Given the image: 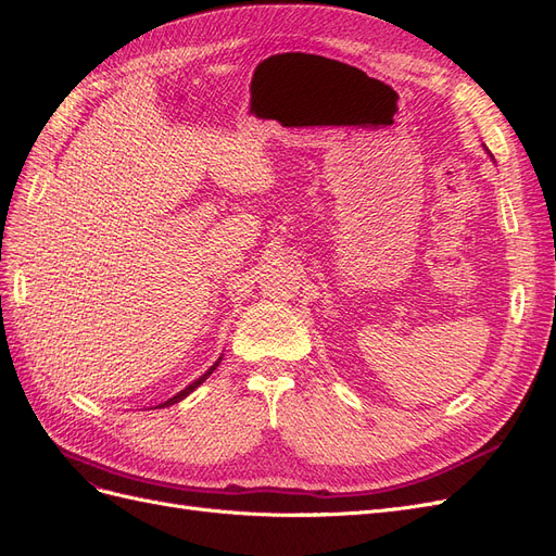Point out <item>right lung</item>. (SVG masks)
<instances>
[{
  "mask_svg": "<svg viewBox=\"0 0 556 556\" xmlns=\"http://www.w3.org/2000/svg\"><path fill=\"white\" fill-rule=\"evenodd\" d=\"M219 359H222V357H219ZM217 364H219V362H215V366H217ZM215 366H211V368H208V371H205V374H203V376H201L199 380H194V382H192L190 387H185V389H182V392H178V394H176L174 399H169V401H164V403H162L160 407H167V405H174V403L182 401V399H185V396H188V394H192V392H194V389H197V387H199V384H201V382H203L205 378H208V376H211V374L215 371Z\"/></svg>",
  "mask_w": 556,
  "mask_h": 556,
  "instance_id": "1",
  "label": "right lung"
}]
</instances>
